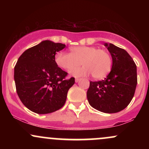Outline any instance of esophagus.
Returning a JSON list of instances; mask_svg holds the SVG:
<instances>
[{
	"label": "esophagus",
	"instance_id": "esophagus-1",
	"mask_svg": "<svg viewBox=\"0 0 149 149\" xmlns=\"http://www.w3.org/2000/svg\"><path fill=\"white\" fill-rule=\"evenodd\" d=\"M80 80V78H76L75 79V81H76V83H78V82H79Z\"/></svg>",
	"mask_w": 149,
	"mask_h": 149
}]
</instances>
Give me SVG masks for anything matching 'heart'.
<instances>
[{"instance_id": "1", "label": "heart", "mask_w": 149, "mask_h": 149, "mask_svg": "<svg viewBox=\"0 0 149 149\" xmlns=\"http://www.w3.org/2000/svg\"><path fill=\"white\" fill-rule=\"evenodd\" d=\"M71 53L63 51L55 54L54 60L61 69L70 71L72 76H86L92 74V77L100 79L105 77L111 71L112 65L111 57L107 51L97 49L93 46H76L70 49ZM84 65L78 70L81 61Z\"/></svg>"}]
</instances>
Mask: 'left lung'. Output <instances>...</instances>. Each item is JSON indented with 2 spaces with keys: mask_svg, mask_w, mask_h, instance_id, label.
Masks as SVG:
<instances>
[{
  "mask_svg": "<svg viewBox=\"0 0 149 149\" xmlns=\"http://www.w3.org/2000/svg\"><path fill=\"white\" fill-rule=\"evenodd\" d=\"M104 45L111 54V71L104 80L90 82L87 97L94 109L113 113L125 109L134 97L137 84L136 66L124 49L111 43Z\"/></svg>",
  "mask_w": 149,
  "mask_h": 149,
  "instance_id": "1",
  "label": "left lung"
}]
</instances>
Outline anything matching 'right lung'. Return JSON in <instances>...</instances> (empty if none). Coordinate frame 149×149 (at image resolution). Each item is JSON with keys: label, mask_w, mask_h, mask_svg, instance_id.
Masks as SVG:
<instances>
[{"label": "right lung", "mask_w": 149, "mask_h": 149, "mask_svg": "<svg viewBox=\"0 0 149 149\" xmlns=\"http://www.w3.org/2000/svg\"><path fill=\"white\" fill-rule=\"evenodd\" d=\"M66 47L44 40L24 51L15 66L17 93L27 109L38 114L50 113L64 105L75 78L56 64V53Z\"/></svg>", "instance_id": "right-lung-1"}]
</instances>
